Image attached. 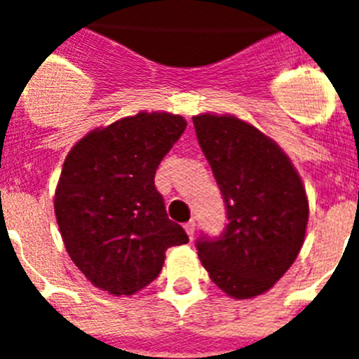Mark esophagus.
<instances>
[{"instance_id": "34e87169", "label": "esophagus", "mask_w": 359, "mask_h": 359, "mask_svg": "<svg viewBox=\"0 0 359 359\" xmlns=\"http://www.w3.org/2000/svg\"><path fill=\"white\" fill-rule=\"evenodd\" d=\"M183 228H185V231H187L189 239H193L194 231H196V222H194V220H189V222L183 224Z\"/></svg>"}]
</instances>
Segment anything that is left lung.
Returning <instances> with one entry per match:
<instances>
[{"instance_id": "8db88e82", "label": "left lung", "mask_w": 359, "mask_h": 359, "mask_svg": "<svg viewBox=\"0 0 359 359\" xmlns=\"http://www.w3.org/2000/svg\"><path fill=\"white\" fill-rule=\"evenodd\" d=\"M193 122L228 213L220 237L196 241L198 257L228 297L254 298L289 271L302 248L306 189L287 154L245 120L202 113Z\"/></svg>"}]
</instances>
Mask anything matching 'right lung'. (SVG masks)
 Instances as JSON below:
<instances>
[{
  "mask_svg": "<svg viewBox=\"0 0 359 359\" xmlns=\"http://www.w3.org/2000/svg\"><path fill=\"white\" fill-rule=\"evenodd\" d=\"M185 128L180 114L140 111L96 128L68 151L53 200L57 224L94 287L131 297L159 276L170 246L189 243L154 183Z\"/></svg>",
  "mask_w": 359,
  "mask_h": 359,
  "instance_id": "1",
  "label": "right lung"
}]
</instances>
